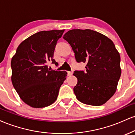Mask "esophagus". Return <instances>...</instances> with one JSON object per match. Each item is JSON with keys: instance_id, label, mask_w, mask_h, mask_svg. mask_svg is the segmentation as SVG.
<instances>
[{"instance_id": "1", "label": "esophagus", "mask_w": 135, "mask_h": 135, "mask_svg": "<svg viewBox=\"0 0 135 135\" xmlns=\"http://www.w3.org/2000/svg\"><path fill=\"white\" fill-rule=\"evenodd\" d=\"M72 74H73L72 72H70V71H68V72H67L68 75H69V76H70V75H72Z\"/></svg>"}]
</instances>
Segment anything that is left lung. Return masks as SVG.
Segmentation results:
<instances>
[{
	"mask_svg": "<svg viewBox=\"0 0 135 135\" xmlns=\"http://www.w3.org/2000/svg\"><path fill=\"white\" fill-rule=\"evenodd\" d=\"M63 38L70 44L77 62L86 63V71H75L74 91L79 101L100 106L115 93L121 75L120 57L114 42L103 34L86 29L68 31Z\"/></svg>",
	"mask_w": 135,
	"mask_h": 135,
	"instance_id": "8db88e82",
	"label": "left lung"
}]
</instances>
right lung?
<instances>
[{"label": "right lung", "instance_id": "obj_1", "mask_svg": "<svg viewBox=\"0 0 135 135\" xmlns=\"http://www.w3.org/2000/svg\"><path fill=\"white\" fill-rule=\"evenodd\" d=\"M64 31H41L31 35L19 45L12 58V83L20 98L32 107L53 103L66 79V71L51 70L47 65L50 60L58 65L54 51Z\"/></svg>", "mask_w": 135, "mask_h": 135}]
</instances>
